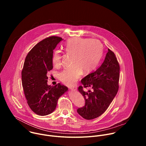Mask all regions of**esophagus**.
Listing matches in <instances>:
<instances>
[{
	"label": "esophagus",
	"instance_id": "esophagus-1",
	"mask_svg": "<svg viewBox=\"0 0 146 146\" xmlns=\"http://www.w3.org/2000/svg\"><path fill=\"white\" fill-rule=\"evenodd\" d=\"M70 90L74 91H76V90H77V88H74V87H72V88H70Z\"/></svg>",
	"mask_w": 146,
	"mask_h": 146
}]
</instances>
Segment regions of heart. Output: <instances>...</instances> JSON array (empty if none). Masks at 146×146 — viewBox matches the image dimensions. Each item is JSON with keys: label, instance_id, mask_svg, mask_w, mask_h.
Masks as SVG:
<instances>
[{"label": "heart", "instance_id": "obj_1", "mask_svg": "<svg viewBox=\"0 0 146 146\" xmlns=\"http://www.w3.org/2000/svg\"><path fill=\"white\" fill-rule=\"evenodd\" d=\"M66 54L72 55V67L65 69L59 74L61 81L67 86H73L82 74H88L98 66L103 52V46L95 39L73 37L69 39L64 46ZM62 55L55 51L52 55L53 65L58 68L61 65Z\"/></svg>", "mask_w": 146, "mask_h": 146}]
</instances>
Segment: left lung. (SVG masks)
Wrapping results in <instances>:
<instances>
[{
	"label": "left lung",
	"instance_id": "obj_1",
	"mask_svg": "<svg viewBox=\"0 0 146 146\" xmlns=\"http://www.w3.org/2000/svg\"><path fill=\"white\" fill-rule=\"evenodd\" d=\"M119 66L115 54L110 49L102 65L81 80L78 91L84 96L85 106L77 109L78 114L86 119L101 115L109 108L118 90ZM90 88L87 92L82 87Z\"/></svg>",
	"mask_w": 146,
	"mask_h": 146
}]
</instances>
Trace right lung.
<instances>
[{
    "mask_svg": "<svg viewBox=\"0 0 146 146\" xmlns=\"http://www.w3.org/2000/svg\"><path fill=\"white\" fill-rule=\"evenodd\" d=\"M61 37L51 36L40 41L29 52L22 70V84L27 103L36 114L44 116L52 113L58 99L68 91L60 83L55 86L47 84V72L52 69L53 50Z\"/></svg>",
    "mask_w": 146,
    "mask_h": 146,
    "instance_id": "1",
    "label": "right lung"
}]
</instances>
